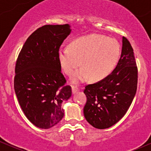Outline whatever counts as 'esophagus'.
<instances>
[{"instance_id":"esophagus-1","label":"esophagus","mask_w":151,"mask_h":151,"mask_svg":"<svg viewBox=\"0 0 151 151\" xmlns=\"http://www.w3.org/2000/svg\"><path fill=\"white\" fill-rule=\"evenodd\" d=\"M71 89H72V93H75L77 91H80V88H78L77 86H75V85H72L71 87Z\"/></svg>"}]
</instances>
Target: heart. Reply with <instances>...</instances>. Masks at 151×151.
<instances>
[{
  "instance_id": "heart-1",
  "label": "heart",
  "mask_w": 151,
  "mask_h": 151,
  "mask_svg": "<svg viewBox=\"0 0 151 151\" xmlns=\"http://www.w3.org/2000/svg\"><path fill=\"white\" fill-rule=\"evenodd\" d=\"M121 52L118 41L100 34H91L74 39L70 47L59 49L58 59L63 71L71 76L74 83L104 80L113 71Z\"/></svg>"
}]
</instances>
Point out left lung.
<instances>
[{
    "instance_id": "obj_1",
    "label": "left lung",
    "mask_w": 151,
    "mask_h": 151,
    "mask_svg": "<svg viewBox=\"0 0 151 151\" xmlns=\"http://www.w3.org/2000/svg\"><path fill=\"white\" fill-rule=\"evenodd\" d=\"M138 70L134 50L123 36L121 55L115 69L107 77L85 85L87 101L84 116L93 127L104 129L118 123L132 104L137 88Z\"/></svg>"
}]
</instances>
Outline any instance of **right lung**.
<instances>
[{
	"instance_id": "right-lung-1",
	"label": "right lung",
	"mask_w": 151,
	"mask_h": 151,
	"mask_svg": "<svg viewBox=\"0 0 151 151\" xmlns=\"http://www.w3.org/2000/svg\"><path fill=\"white\" fill-rule=\"evenodd\" d=\"M70 32L68 24L38 28L17 59L15 93L26 118L40 129H49L61 121L62 102L71 96L58 59L59 49Z\"/></svg>"
}]
</instances>
